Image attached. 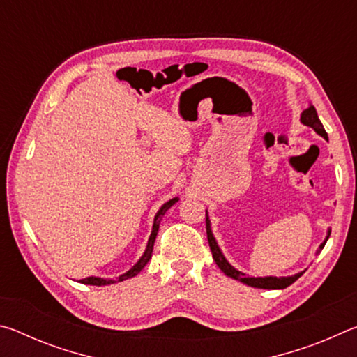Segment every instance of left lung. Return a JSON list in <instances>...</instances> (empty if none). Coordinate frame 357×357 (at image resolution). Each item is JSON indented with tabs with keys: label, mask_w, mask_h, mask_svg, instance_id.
<instances>
[{
	"label": "left lung",
	"mask_w": 357,
	"mask_h": 357,
	"mask_svg": "<svg viewBox=\"0 0 357 357\" xmlns=\"http://www.w3.org/2000/svg\"><path fill=\"white\" fill-rule=\"evenodd\" d=\"M301 123L309 126V128L315 130L318 135H321L323 138L328 140V134H326L321 121H319L318 113H317L315 107H313V105H310L309 108H307V110L302 112ZM206 234H208V243H209V247H211V252H213V258H214L215 264L220 268L222 273L228 275V277H231V279H234V280H239V282L245 283V285L253 287V288H264V289H283V288L291 285V283H294L302 274H304V271H302V273L289 275V277H249L247 274L241 273V271L234 269L233 266L227 261V258L222 255L219 245H217V243H215V239L213 236V231H211V222H209V217H208V211H206ZM329 234H331V229L328 231V236H326L324 243L319 245V250H321L324 247L326 241H328V238H329Z\"/></svg>",
	"instance_id": "obj_1"
}]
</instances>
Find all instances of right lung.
<instances>
[{"label":"right lung","mask_w":357,"mask_h":357,"mask_svg":"<svg viewBox=\"0 0 357 357\" xmlns=\"http://www.w3.org/2000/svg\"><path fill=\"white\" fill-rule=\"evenodd\" d=\"M178 202V198H173V200L167 202L164 206H162L159 209V213L155 214L154 217V225H153V231H151V236H149V241H148V245H146V250H144V253L142 255V258L138 259L137 264L134 266V268L129 269L128 273L119 275L116 280H107V279H100V277H86V279H82L80 283H84V285H96V287H102V285H110V283H116V282H123L126 279H130V277H135L140 271L146 266V263L151 259V257H153V247H154V241H155V236H157V231H159V223H160V219L162 215H164L168 209H170L174 203Z\"/></svg>","instance_id":"right-lung-1"}]
</instances>
